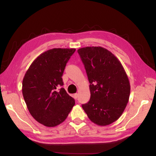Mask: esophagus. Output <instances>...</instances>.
I'll return each instance as SVG.
<instances>
[{
	"label": "esophagus",
	"instance_id": "obj_1",
	"mask_svg": "<svg viewBox=\"0 0 156 156\" xmlns=\"http://www.w3.org/2000/svg\"><path fill=\"white\" fill-rule=\"evenodd\" d=\"M78 94L76 93V94H74V98L75 99H77V98H78Z\"/></svg>",
	"mask_w": 156,
	"mask_h": 156
}]
</instances>
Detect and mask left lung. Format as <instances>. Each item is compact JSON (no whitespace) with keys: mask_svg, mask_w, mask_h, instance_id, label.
Returning <instances> with one entry per match:
<instances>
[{"mask_svg":"<svg viewBox=\"0 0 156 156\" xmlns=\"http://www.w3.org/2000/svg\"><path fill=\"white\" fill-rule=\"evenodd\" d=\"M90 82V99L82 105L94 123L106 126L121 117L128 103L130 83L121 63L102 47L78 49Z\"/></svg>","mask_w":156,"mask_h":156,"instance_id":"1","label":"left lung"}]
</instances>
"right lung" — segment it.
Masks as SVG:
<instances>
[{"mask_svg": "<svg viewBox=\"0 0 156 156\" xmlns=\"http://www.w3.org/2000/svg\"><path fill=\"white\" fill-rule=\"evenodd\" d=\"M74 48H54L39 55L29 66L22 83L23 96L31 116L46 127L67 118L75 101L64 88L62 76Z\"/></svg>", "mask_w": 156, "mask_h": 156, "instance_id": "right-lung-1", "label": "right lung"}]
</instances>
